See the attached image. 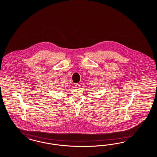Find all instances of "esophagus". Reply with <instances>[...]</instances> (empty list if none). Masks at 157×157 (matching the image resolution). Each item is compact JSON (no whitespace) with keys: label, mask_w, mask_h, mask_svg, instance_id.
I'll return each mask as SVG.
<instances>
[{"label":"esophagus","mask_w":157,"mask_h":157,"mask_svg":"<svg viewBox=\"0 0 157 157\" xmlns=\"http://www.w3.org/2000/svg\"><path fill=\"white\" fill-rule=\"evenodd\" d=\"M75 88H76V89H80L81 85H79V84H78V83H76V84L75 85Z\"/></svg>","instance_id":"obj_1"}]
</instances>
